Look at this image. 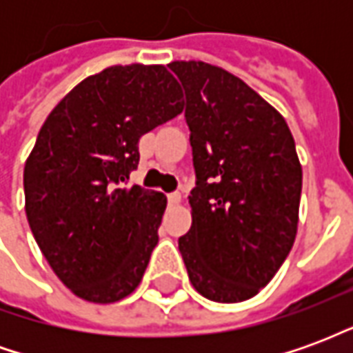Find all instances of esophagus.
I'll list each match as a JSON object with an SVG mask.
<instances>
[{
    "label": "esophagus",
    "mask_w": 353,
    "mask_h": 353,
    "mask_svg": "<svg viewBox=\"0 0 353 353\" xmlns=\"http://www.w3.org/2000/svg\"><path fill=\"white\" fill-rule=\"evenodd\" d=\"M168 202L172 204V206H177V204L181 202V194H179V192H170Z\"/></svg>",
    "instance_id": "1"
}]
</instances>
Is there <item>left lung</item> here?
<instances>
[{
    "mask_svg": "<svg viewBox=\"0 0 353 353\" xmlns=\"http://www.w3.org/2000/svg\"><path fill=\"white\" fill-rule=\"evenodd\" d=\"M187 96L196 187L179 252L192 288L215 303L259 293L293 248L303 168L285 119L219 65L176 60Z\"/></svg>",
    "mask_w": 353,
    "mask_h": 353,
    "instance_id": "1",
    "label": "left lung"
}]
</instances>
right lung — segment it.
Here are the masks:
<instances>
[{
  "instance_id": "obj_1",
  "label": "right lung",
  "mask_w": 353,
  "mask_h": 353,
  "mask_svg": "<svg viewBox=\"0 0 353 353\" xmlns=\"http://www.w3.org/2000/svg\"><path fill=\"white\" fill-rule=\"evenodd\" d=\"M166 65H111L83 79L49 113L24 166L30 229L73 295L109 304L143 278L166 196L126 187L139 138L183 111Z\"/></svg>"
}]
</instances>
